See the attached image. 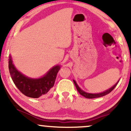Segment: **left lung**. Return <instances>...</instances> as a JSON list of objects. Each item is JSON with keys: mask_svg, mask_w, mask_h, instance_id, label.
<instances>
[{"mask_svg": "<svg viewBox=\"0 0 131 131\" xmlns=\"http://www.w3.org/2000/svg\"><path fill=\"white\" fill-rule=\"evenodd\" d=\"M73 82H74V84H75V86H76V89H77V91L79 92V93L81 95H82L83 97H85V98L87 99H94V98H99V97H103V96H105L106 95L108 94L109 93H110L111 92H112L113 90L115 89V88L116 86V85L118 84L119 81L118 82H116V83L115 84V85H113V86L110 89H109L106 90V91H105L104 92H101V93H99V94H90V93H87L83 91L82 90H81L80 88H79V86H78V85L77 84V83H76V82L74 80H73Z\"/></svg>", "mask_w": 131, "mask_h": 131, "instance_id": "obj_1", "label": "left lung"}]
</instances>
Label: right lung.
<instances>
[{
  "mask_svg": "<svg viewBox=\"0 0 131 131\" xmlns=\"http://www.w3.org/2000/svg\"><path fill=\"white\" fill-rule=\"evenodd\" d=\"M8 68L13 82L22 94L31 98H39L42 95L49 92L53 88L60 67L59 65L55 66L43 77L32 79L25 76L16 70L13 64L11 56H10Z\"/></svg>",
  "mask_w": 131,
  "mask_h": 131,
  "instance_id": "obj_1",
  "label": "right lung"
}]
</instances>
